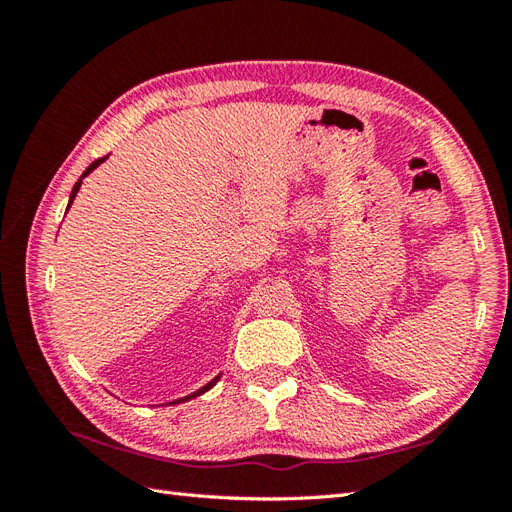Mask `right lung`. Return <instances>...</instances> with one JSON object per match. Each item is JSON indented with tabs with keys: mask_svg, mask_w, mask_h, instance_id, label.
Instances as JSON below:
<instances>
[{
	"mask_svg": "<svg viewBox=\"0 0 512 512\" xmlns=\"http://www.w3.org/2000/svg\"><path fill=\"white\" fill-rule=\"evenodd\" d=\"M105 158H107V156H103V158H99V160H94V162H92V165H90L88 169H85V171H83V176L79 178V182H76V184H74V189H72V193H70V204L74 202V198H76V193H79V189H81V184H83V178H85V176H88V173H92V171H94L96 167H99V165H101V162H103ZM70 204H68V209H70ZM217 380H220V376H215V378L211 380V383H206V385H204L202 389H198V391H193V394H189V396H184V398H180V400H176V402H184V400H191V398H195V396H200V394H204V391H209V389H211V387H213V385L217 383Z\"/></svg>",
	"mask_w": 512,
	"mask_h": 512,
	"instance_id": "add662e5",
	"label": "right lung"
}]
</instances>
